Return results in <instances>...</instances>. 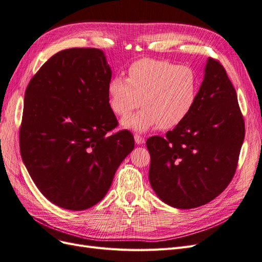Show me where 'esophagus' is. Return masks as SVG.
<instances>
[{"label": "esophagus", "instance_id": "1", "mask_svg": "<svg viewBox=\"0 0 262 262\" xmlns=\"http://www.w3.org/2000/svg\"><path fill=\"white\" fill-rule=\"evenodd\" d=\"M134 141H136V143L137 144H143L144 142H145V140H144V138L142 137V136H140V134H136V136H134Z\"/></svg>", "mask_w": 262, "mask_h": 262}]
</instances>
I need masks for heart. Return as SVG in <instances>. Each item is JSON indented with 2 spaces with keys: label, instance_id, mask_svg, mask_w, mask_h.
I'll return each mask as SVG.
<instances>
[{
  "label": "heart",
  "instance_id": "heart-1",
  "mask_svg": "<svg viewBox=\"0 0 262 262\" xmlns=\"http://www.w3.org/2000/svg\"><path fill=\"white\" fill-rule=\"evenodd\" d=\"M199 94V80L192 69L166 60L143 58L133 62L126 78L115 76L108 82V105L123 120L124 128L144 132L160 125L173 129L192 112Z\"/></svg>",
  "mask_w": 262,
  "mask_h": 262
}]
</instances>
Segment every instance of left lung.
I'll list each match as a JSON object with an SVG mask.
<instances>
[{"label": "left lung", "instance_id": "1", "mask_svg": "<svg viewBox=\"0 0 262 262\" xmlns=\"http://www.w3.org/2000/svg\"><path fill=\"white\" fill-rule=\"evenodd\" d=\"M244 138L236 91L220 61L209 58L192 112L165 138L146 141L150 186L173 208L207 204L232 181Z\"/></svg>", "mask_w": 262, "mask_h": 262}]
</instances>
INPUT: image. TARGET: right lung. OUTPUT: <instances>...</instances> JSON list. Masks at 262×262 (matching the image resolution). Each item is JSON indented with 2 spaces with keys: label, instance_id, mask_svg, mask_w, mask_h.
Masks as SVG:
<instances>
[{
  "label": "right lung",
  "instance_id": "add662e5",
  "mask_svg": "<svg viewBox=\"0 0 262 262\" xmlns=\"http://www.w3.org/2000/svg\"><path fill=\"white\" fill-rule=\"evenodd\" d=\"M112 69L95 48L62 50L31 78L19 129L23 162L40 192L60 208L97 204L134 148L108 105Z\"/></svg>",
  "mask_w": 262,
  "mask_h": 262
}]
</instances>
